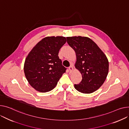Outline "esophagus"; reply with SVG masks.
<instances>
[{"label":"esophagus","mask_w":129,"mask_h":129,"mask_svg":"<svg viewBox=\"0 0 129 129\" xmlns=\"http://www.w3.org/2000/svg\"><path fill=\"white\" fill-rule=\"evenodd\" d=\"M68 70H69L70 72H72V71L73 70V67L72 66H70L69 67H68Z\"/></svg>","instance_id":"34e87169"}]
</instances>
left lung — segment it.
<instances>
[{
  "label": "left lung",
  "instance_id": "1",
  "mask_svg": "<svg viewBox=\"0 0 129 129\" xmlns=\"http://www.w3.org/2000/svg\"><path fill=\"white\" fill-rule=\"evenodd\" d=\"M67 42L75 51V67L82 75L75 89L83 93L96 91L104 82L108 73L109 63L105 54L90 38L86 37H68Z\"/></svg>",
  "mask_w": 129,
  "mask_h": 129
}]
</instances>
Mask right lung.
<instances>
[{"label": "right lung", "instance_id": "obj_1", "mask_svg": "<svg viewBox=\"0 0 129 129\" xmlns=\"http://www.w3.org/2000/svg\"><path fill=\"white\" fill-rule=\"evenodd\" d=\"M64 37H47L34 47L25 59L24 71L31 86L40 92L53 89L66 68L58 56L65 44Z\"/></svg>", "mask_w": 129, "mask_h": 129}]
</instances>
